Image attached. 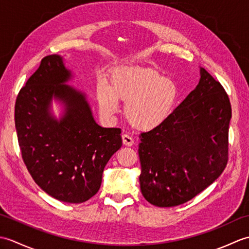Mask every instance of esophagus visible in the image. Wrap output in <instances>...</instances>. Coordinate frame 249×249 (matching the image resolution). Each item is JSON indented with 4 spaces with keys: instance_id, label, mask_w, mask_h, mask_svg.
Listing matches in <instances>:
<instances>
[{
    "instance_id": "obj_1",
    "label": "esophagus",
    "mask_w": 249,
    "mask_h": 249,
    "mask_svg": "<svg viewBox=\"0 0 249 249\" xmlns=\"http://www.w3.org/2000/svg\"><path fill=\"white\" fill-rule=\"evenodd\" d=\"M122 141H123V144L127 145V146H131V145L134 144V139L131 138L130 136L126 135V134L122 135Z\"/></svg>"
}]
</instances>
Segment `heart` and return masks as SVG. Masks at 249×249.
<instances>
[{"instance_id":"b5f03b06","label":"heart","mask_w":249,"mask_h":249,"mask_svg":"<svg viewBox=\"0 0 249 249\" xmlns=\"http://www.w3.org/2000/svg\"><path fill=\"white\" fill-rule=\"evenodd\" d=\"M178 87L154 68L122 66L109 76V84L99 83L96 98L102 113L112 118L119 100L125 103L124 114L133 127L150 130L165 121L177 103Z\"/></svg>"}]
</instances>
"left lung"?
<instances>
[{
	"label": "left lung",
	"instance_id": "1",
	"mask_svg": "<svg viewBox=\"0 0 249 249\" xmlns=\"http://www.w3.org/2000/svg\"><path fill=\"white\" fill-rule=\"evenodd\" d=\"M199 84L157 127L139 135L141 193L171 208L192 200L217 178L229 156L231 104L204 68Z\"/></svg>",
	"mask_w": 249,
	"mask_h": 249
}]
</instances>
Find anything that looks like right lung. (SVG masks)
Returning a JSON list of instances; mask_svg holds the SVG:
<instances>
[{"mask_svg": "<svg viewBox=\"0 0 249 249\" xmlns=\"http://www.w3.org/2000/svg\"><path fill=\"white\" fill-rule=\"evenodd\" d=\"M71 72L56 54L45 56L15 105V125L21 156L35 183L51 197L82 203L98 192L103 171L122 146L120 128L95 123L83 94L64 82ZM52 96L67 105L56 121L49 113Z\"/></svg>", "mask_w": 249, "mask_h": 249, "instance_id": "obj_1", "label": "right lung"}]
</instances>
